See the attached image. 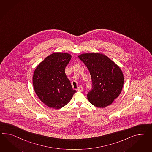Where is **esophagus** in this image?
<instances>
[{"instance_id":"esophagus-1","label":"esophagus","mask_w":152,"mask_h":152,"mask_svg":"<svg viewBox=\"0 0 152 152\" xmlns=\"http://www.w3.org/2000/svg\"><path fill=\"white\" fill-rule=\"evenodd\" d=\"M77 90L79 91H83V87H82V86H79L78 89H77Z\"/></svg>"}]
</instances>
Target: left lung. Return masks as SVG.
Masks as SVG:
<instances>
[{
  "label": "left lung",
  "mask_w": 152,
  "mask_h": 152,
  "mask_svg": "<svg viewBox=\"0 0 152 152\" xmlns=\"http://www.w3.org/2000/svg\"><path fill=\"white\" fill-rule=\"evenodd\" d=\"M79 58L86 64L91 77L92 89L88 99L95 106L104 108L111 104L121 93L124 78L120 68L105 55L86 53Z\"/></svg>",
  "instance_id": "obj_1"
}]
</instances>
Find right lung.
<instances>
[{"instance_id":"1","label":"right lung","mask_w":152,"mask_h":152,"mask_svg":"<svg viewBox=\"0 0 152 152\" xmlns=\"http://www.w3.org/2000/svg\"><path fill=\"white\" fill-rule=\"evenodd\" d=\"M71 57L66 53H52L34 71L32 82L35 93L41 101L51 108H62L76 93L65 73Z\"/></svg>"}]
</instances>
